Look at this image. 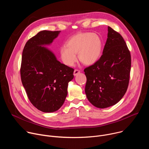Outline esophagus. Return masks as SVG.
<instances>
[{"label": "esophagus", "mask_w": 149, "mask_h": 149, "mask_svg": "<svg viewBox=\"0 0 149 149\" xmlns=\"http://www.w3.org/2000/svg\"><path fill=\"white\" fill-rule=\"evenodd\" d=\"M80 73V71L79 70H74V75H75V76H76V75H77L78 74H79Z\"/></svg>", "instance_id": "34e87169"}]
</instances>
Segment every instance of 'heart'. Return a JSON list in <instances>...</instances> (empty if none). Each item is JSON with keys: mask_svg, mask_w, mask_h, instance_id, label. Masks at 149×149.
I'll return each mask as SVG.
<instances>
[{"mask_svg": "<svg viewBox=\"0 0 149 149\" xmlns=\"http://www.w3.org/2000/svg\"><path fill=\"white\" fill-rule=\"evenodd\" d=\"M102 42L99 35L91 32H82L72 36L66 45L60 48L62 61L68 66H72L77 61L78 52L79 60L86 65H92L100 58Z\"/></svg>", "mask_w": 149, "mask_h": 149, "instance_id": "heart-1", "label": "heart"}]
</instances>
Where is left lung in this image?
<instances>
[{
    "mask_svg": "<svg viewBox=\"0 0 149 149\" xmlns=\"http://www.w3.org/2000/svg\"><path fill=\"white\" fill-rule=\"evenodd\" d=\"M131 55L122 36L108 27L102 55L93 65L85 68V88L88 101L95 107L107 108L117 104L129 86Z\"/></svg>",
    "mask_w": 149,
    "mask_h": 149,
    "instance_id": "left-lung-1",
    "label": "left lung"
}]
</instances>
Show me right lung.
Here are the masks:
<instances>
[{
  "label": "right lung",
  "mask_w": 149,
  "mask_h": 149,
  "mask_svg": "<svg viewBox=\"0 0 149 149\" xmlns=\"http://www.w3.org/2000/svg\"><path fill=\"white\" fill-rule=\"evenodd\" d=\"M61 31H42L26 43L22 56L20 77L28 97L38 110L52 113L61 108L67 95L74 70L58 61L42 47L51 44Z\"/></svg>",
  "instance_id": "add662e5"
}]
</instances>
